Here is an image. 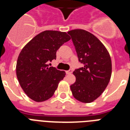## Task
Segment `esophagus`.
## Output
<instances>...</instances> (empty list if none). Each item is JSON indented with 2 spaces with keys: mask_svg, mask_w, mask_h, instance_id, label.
Wrapping results in <instances>:
<instances>
[{
  "mask_svg": "<svg viewBox=\"0 0 130 130\" xmlns=\"http://www.w3.org/2000/svg\"><path fill=\"white\" fill-rule=\"evenodd\" d=\"M72 72H73V70H72V69H69V70H67V71H66V73H67V75L71 74Z\"/></svg>",
  "mask_w": 130,
  "mask_h": 130,
  "instance_id": "34e87169",
  "label": "esophagus"
}]
</instances>
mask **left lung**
<instances>
[{"label": "left lung", "instance_id": "obj_1", "mask_svg": "<svg viewBox=\"0 0 130 130\" xmlns=\"http://www.w3.org/2000/svg\"><path fill=\"white\" fill-rule=\"evenodd\" d=\"M84 67L73 71L76 80L70 86L72 94L82 103H89L99 97L109 84L112 64L109 52L92 34L84 29L67 32Z\"/></svg>", "mask_w": 130, "mask_h": 130}]
</instances>
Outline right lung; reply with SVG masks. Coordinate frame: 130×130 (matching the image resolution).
<instances>
[{
    "label": "right lung",
    "mask_w": 130,
    "mask_h": 130,
    "mask_svg": "<svg viewBox=\"0 0 130 130\" xmlns=\"http://www.w3.org/2000/svg\"><path fill=\"white\" fill-rule=\"evenodd\" d=\"M71 38L66 32L44 31L23 47L16 65L19 84L27 96L36 102H43L53 96L64 71L48 67L49 61L56 59L57 50Z\"/></svg>",
    "instance_id": "1"
}]
</instances>
